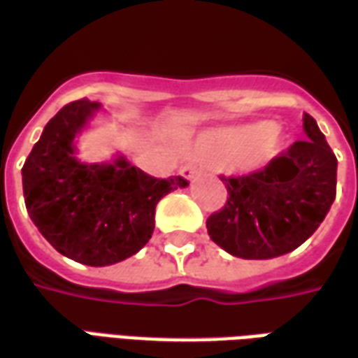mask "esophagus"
<instances>
[{"instance_id": "esophagus-1", "label": "esophagus", "mask_w": 358, "mask_h": 358, "mask_svg": "<svg viewBox=\"0 0 358 358\" xmlns=\"http://www.w3.org/2000/svg\"><path fill=\"white\" fill-rule=\"evenodd\" d=\"M180 174H182L184 178L194 180L195 176L199 174V169H197L195 164H186V166H182V171H180Z\"/></svg>"}]
</instances>
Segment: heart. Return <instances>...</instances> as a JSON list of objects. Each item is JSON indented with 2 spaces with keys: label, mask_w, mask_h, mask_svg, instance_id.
<instances>
[{
  "label": "heart",
  "mask_w": 358,
  "mask_h": 358,
  "mask_svg": "<svg viewBox=\"0 0 358 358\" xmlns=\"http://www.w3.org/2000/svg\"><path fill=\"white\" fill-rule=\"evenodd\" d=\"M282 148V132L272 122H248L205 132L194 143V153L224 169L240 163L245 169L264 164Z\"/></svg>",
  "instance_id": "b5f03b06"
}]
</instances>
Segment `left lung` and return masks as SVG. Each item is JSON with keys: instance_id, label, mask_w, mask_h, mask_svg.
Masks as SVG:
<instances>
[{"instance_id": "obj_1", "label": "left lung", "mask_w": 358, "mask_h": 358, "mask_svg": "<svg viewBox=\"0 0 358 358\" xmlns=\"http://www.w3.org/2000/svg\"><path fill=\"white\" fill-rule=\"evenodd\" d=\"M305 138L264 169L245 176H220L224 207L207 218L210 240L240 259L285 255L315 234L336 199L338 159L310 115Z\"/></svg>"}]
</instances>
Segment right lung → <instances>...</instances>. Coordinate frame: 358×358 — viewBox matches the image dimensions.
<instances>
[{"instance_id": "obj_1", "label": "right lung", "mask_w": 358, "mask_h": 358, "mask_svg": "<svg viewBox=\"0 0 358 358\" xmlns=\"http://www.w3.org/2000/svg\"><path fill=\"white\" fill-rule=\"evenodd\" d=\"M101 105L78 99L45 124L22 166V192L36 228L61 255L107 266L136 255L155 228V207L187 180H161L120 155L113 163H80L74 138Z\"/></svg>"}]
</instances>
